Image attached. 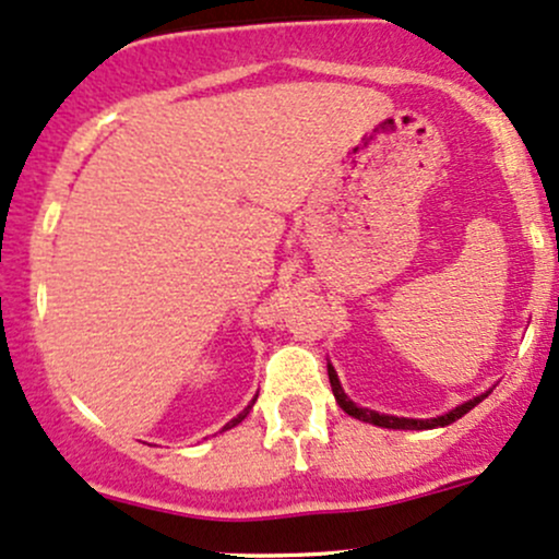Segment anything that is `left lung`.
I'll list each match as a JSON object with an SVG mask.
<instances>
[{"mask_svg":"<svg viewBox=\"0 0 559 559\" xmlns=\"http://www.w3.org/2000/svg\"><path fill=\"white\" fill-rule=\"evenodd\" d=\"M328 376H330V386H333L335 402L341 405V411L349 413L352 418H359V421H365V424L383 426V429H437V426H448V424L459 421L461 416H466V413H469L474 405H479V402H483L490 392H493V389H488V392H483V394H477V397L461 402L459 407H453V411L442 413V416H437V418H402V416H389V413L370 411V407H359L357 402H352L349 397H346L344 386H341V381H338V373H335L333 365H330V362H328Z\"/></svg>","mask_w":559,"mask_h":559,"instance_id":"8db88e82","label":"left lung"}]
</instances>
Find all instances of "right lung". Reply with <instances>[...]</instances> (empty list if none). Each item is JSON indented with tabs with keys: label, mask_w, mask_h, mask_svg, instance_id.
I'll use <instances>...</instances> for the list:
<instances>
[{
	"label": "right lung",
	"mask_w": 559,
	"mask_h": 559,
	"mask_svg": "<svg viewBox=\"0 0 559 559\" xmlns=\"http://www.w3.org/2000/svg\"><path fill=\"white\" fill-rule=\"evenodd\" d=\"M255 397H258V394H255ZM253 405H255V400H253V402H250V405H248V407H245V411H242V413H239V416H237V418H231V421H229V424H226V426H224V429H221V431H226V429H231V426L242 424V421H245V418H248L250 407H253Z\"/></svg>",
	"instance_id": "right-lung-1"
}]
</instances>
